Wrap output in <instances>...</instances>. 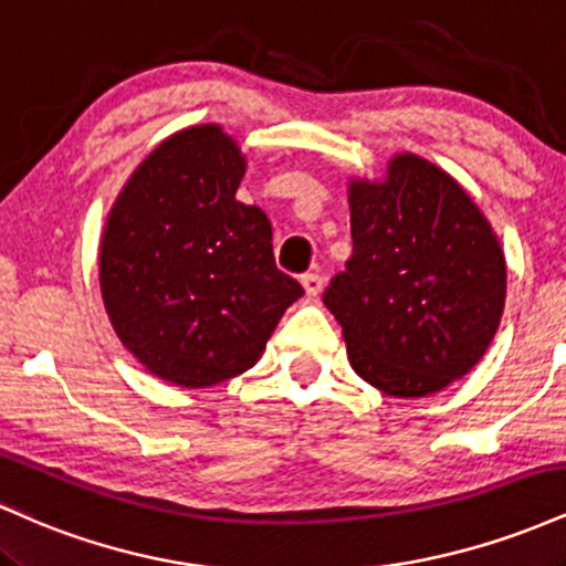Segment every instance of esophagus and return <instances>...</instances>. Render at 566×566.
I'll list each match as a JSON object with an SVG mask.
<instances>
[{
  "instance_id": "esophagus-1",
  "label": "esophagus",
  "mask_w": 566,
  "mask_h": 566,
  "mask_svg": "<svg viewBox=\"0 0 566 566\" xmlns=\"http://www.w3.org/2000/svg\"><path fill=\"white\" fill-rule=\"evenodd\" d=\"M301 282H303V290L308 297H316L324 287V279L319 274H303Z\"/></svg>"
}]
</instances>
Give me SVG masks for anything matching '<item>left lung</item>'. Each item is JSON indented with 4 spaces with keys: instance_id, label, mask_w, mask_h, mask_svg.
I'll use <instances>...</instances> for the list:
<instances>
[{
    "instance_id": "1",
    "label": "left lung",
    "mask_w": 566,
    "mask_h": 566,
    "mask_svg": "<svg viewBox=\"0 0 566 566\" xmlns=\"http://www.w3.org/2000/svg\"><path fill=\"white\" fill-rule=\"evenodd\" d=\"M350 252L324 305L359 378L428 396L476 367L500 327L505 258L473 199L428 159L399 154L382 180H350Z\"/></svg>"
}]
</instances>
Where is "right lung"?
<instances>
[{"instance_id":"1","label":"right lung","mask_w":566,"mask_h":566,"mask_svg":"<svg viewBox=\"0 0 566 566\" xmlns=\"http://www.w3.org/2000/svg\"><path fill=\"white\" fill-rule=\"evenodd\" d=\"M244 167L218 125L180 129L129 175L103 229L101 295L114 333L175 386L242 375L303 295L276 269L265 212L237 201Z\"/></svg>"}]
</instances>
